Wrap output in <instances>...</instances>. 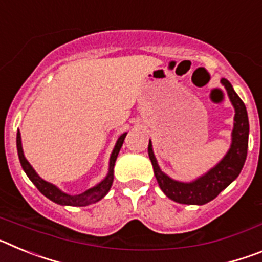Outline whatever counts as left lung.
Returning a JSON list of instances; mask_svg holds the SVG:
<instances>
[{"label":"left lung","instance_id":"8db88e82","mask_svg":"<svg viewBox=\"0 0 262 262\" xmlns=\"http://www.w3.org/2000/svg\"><path fill=\"white\" fill-rule=\"evenodd\" d=\"M221 82L227 89L228 97L235 107V123H233L232 144H231L230 151L227 152L224 159L215 168H212L210 172L190 184L174 181L160 170L154 151H152L151 140H149L148 155H149L152 166H154L157 184H159L160 189L164 191V194L174 202L184 203V205H205V203L210 202L216 198L219 193L224 190L240 174L243 166H244L245 159H247V149H248L249 134L247 108L240 97L235 93L230 81L222 78Z\"/></svg>","mask_w":262,"mask_h":262}]
</instances>
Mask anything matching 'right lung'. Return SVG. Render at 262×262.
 <instances>
[{
    "mask_svg": "<svg viewBox=\"0 0 262 262\" xmlns=\"http://www.w3.org/2000/svg\"><path fill=\"white\" fill-rule=\"evenodd\" d=\"M127 134L120 135V138L118 139L117 144L114 147V151L111 154L110 157V166H108V174L106 176V178L103 180L101 184H98L97 186L92 187L89 190H86L85 193L78 194V195H69V194L62 193L61 190H59L55 185L50 184V182L41 180L36 172L32 169V166L30 165L29 161L26 160L25 155H23L22 149V142H20V133H17V149H18V156H19L20 165H22L23 170L26 172L27 177L32 181V184L38 187V190L40 191L43 195H46L48 200H51L52 202L57 203V205L62 206H88L92 205V203L98 202L99 200H102L103 196L108 193L110 190L113 181H114V165L115 160H117L118 154H119L122 144L124 142V138H126Z\"/></svg>",
    "mask_w": 262,
    "mask_h": 262,
    "instance_id": "right-lung-1",
    "label": "right lung"
}]
</instances>
